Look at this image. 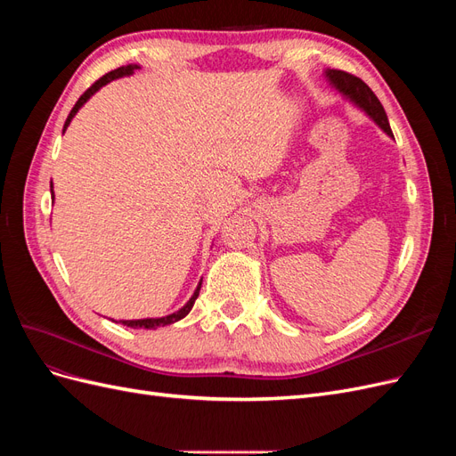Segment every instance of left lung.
Masks as SVG:
<instances>
[{"mask_svg":"<svg viewBox=\"0 0 456 456\" xmlns=\"http://www.w3.org/2000/svg\"><path fill=\"white\" fill-rule=\"evenodd\" d=\"M325 77L329 81V86H333L342 96H346L350 102H354L362 112H365L372 121H375L386 134L394 139L388 116H386L377 94L369 89L365 81L342 70H325Z\"/></svg>","mask_w":456,"mask_h":456,"instance_id":"1","label":"left lung"}]
</instances>
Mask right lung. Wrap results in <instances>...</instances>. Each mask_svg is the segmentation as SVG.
I'll use <instances>...</instances> for the list:
<instances>
[{"instance_id":"obj_1","label":"right lung","mask_w":456,"mask_h":456,"mask_svg":"<svg viewBox=\"0 0 456 456\" xmlns=\"http://www.w3.org/2000/svg\"><path fill=\"white\" fill-rule=\"evenodd\" d=\"M139 64H127V66H121V68H118V70H112V72H108L106 76H102L99 81H94V84L79 96V101L74 104V108H72V112H70V116L66 118V123H64V131L68 129V126H70V121L74 119V116L77 114V110L84 106L91 96L99 91L101 87H104L106 84H110V81H114V79H118V77H126V76H131L134 70H139ZM51 188H53V184H51ZM51 194H53V190H51ZM53 201H54V194H53ZM200 289H201V281H200V285L196 287V291H194V295L190 297V300L186 302V305L181 308V310H176V312H173V314H169V315H165V317H146V320H121V323L123 325H127V327H131V329H158V327H165V325H171V323H175V322H178V320H183V317H186L188 314H190V310H191V306H194V302H196V298H198V295H200Z\"/></svg>"}]
</instances>
